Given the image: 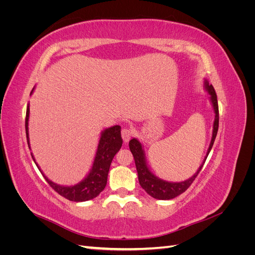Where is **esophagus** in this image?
I'll return each mask as SVG.
<instances>
[{
	"label": "esophagus",
	"instance_id": "esophagus-1",
	"mask_svg": "<svg viewBox=\"0 0 255 255\" xmlns=\"http://www.w3.org/2000/svg\"><path fill=\"white\" fill-rule=\"evenodd\" d=\"M121 136H122V139L125 142H128V140L130 139V137L133 136V132L132 129L129 128H123L121 130Z\"/></svg>",
	"mask_w": 255,
	"mask_h": 255
}]
</instances>
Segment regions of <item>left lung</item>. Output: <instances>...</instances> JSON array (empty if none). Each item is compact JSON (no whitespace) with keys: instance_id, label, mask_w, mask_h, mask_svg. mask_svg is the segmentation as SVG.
Segmentation results:
<instances>
[{"instance_id":"obj_1","label":"left lung","mask_w":255,"mask_h":255,"mask_svg":"<svg viewBox=\"0 0 255 255\" xmlns=\"http://www.w3.org/2000/svg\"><path fill=\"white\" fill-rule=\"evenodd\" d=\"M203 87L207 91L208 99H210L214 113H215V119L213 123V134H212L210 146H208L206 155L203 159V163L200 165L197 172L191 177H189V179L182 182H169L163 179H159L158 176H156L150 170L148 163H146L143 145L141 144V142L138 140L137 138H133V139L129 140L128 145H129V150L132 152L135 159V165H136L137 173H138V181H139L140 186L145 190L146 194L150 195L153 198L158 199V200H170L183 194V192L190 186L191 183L195 181L199 172L201 171V169L207 158V155L210 154L212 150V146L214 144L216 135H217V132H218V127H219L218 101H217V95H216L213 85L208 83L206 79H204Z\"/></svg>"}]
</instances>
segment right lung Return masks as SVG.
Wrapping results in <instances>:
<instances>
[{
    "instance_id": "obj_1",
    "label": "right lung",
    "mask_w": 255,
    "mask_h": 255,
    "mask_svg": "<svg viewBox=\"0 0 255 255\" xmlns=\"http://www.w3.org/2000/svg\"><path fill=\"white\" fill-rule=\"evenodd\" d=\"M35 88H33L30 95L33 94ZM28 120H29V104H27L26 109V119H25V130H26V140L28 148L30 150L29 144V135H28ZM122 145L121 138V127L114 126L107 128L101 132L96 155L94 158V163L90 168L88 174L84 179L75 185L66 186V185H59L52 182L47 175H44L40 167L36 163V159L30 153L32 158L34 159L36 166L39 169L41 174L47 180L50 186L55 190L60 196L70 200L74 202H84L88 200L94 199L100 195V192L103 191L107 183V175H109L110 167L114 156L117 154Z\"/></svg>"
}]
</instances>
